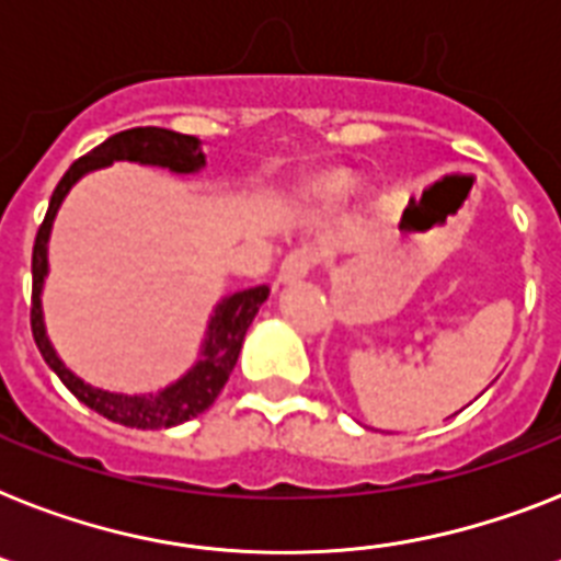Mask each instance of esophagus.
Returning <instances> with one entry per match:
<instances>
[{"mask_svg":"<svg viewBox=\"0 0 561 561\" xmlns=\"http://www.w3.org/2000/svg\"><path fill=\"white\" fill-rule=\"evenodd\" d=\"M314 263H318V254H314L312 249H295V252L286 254L284 263H280L277 280H280V284H295V280H300V277H307L309 272H312Z\"/></svg>","mask_w":561,"mask_h":561,"instance_id":"34e87169","label":"esophagus"}]
</instances>
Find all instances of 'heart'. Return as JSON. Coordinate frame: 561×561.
I'll list each match as a JSON object with an SVG mask.
<instances>
[{"mask_svg": "<svg viewBox=\"0 0 561 561\" xmlns=\"http://www.w3.org/2000/svg\"><path fill=\"white\" fill-rule=\"evenodd\" d=\"M355 188L353 174L346 171H323L309 183V192H312L314 201L327 203V206H335V203H344Z\"/></svg>", "mask_w": 561, "mask_h": 561, "instance_id": "obj_1", "label": "heart"}]
</instances>
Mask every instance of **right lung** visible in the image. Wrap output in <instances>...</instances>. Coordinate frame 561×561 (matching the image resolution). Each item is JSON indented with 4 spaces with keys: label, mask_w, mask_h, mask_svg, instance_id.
Returning a JSON list of instances; mask_svg holds the SVG:
<instances>
[{
    "label": "right lung",
    "mask_w": 561,
    "mask_h": 561,
    "mask_svg": "<svg viewBox=\"0 0 561 561\" xmlns=\"http://www.w3.org/2000/svg\"><path fill=\"white\" fill-rule=\"evenodd\" d=\"M114 160H128V163L140 165H160V169L178 171V174H194L206 165V157L201 151V140L192 134H178L169 128H157V125H146V128H128L80 157L71 169L65 171L62 180L57 183L54 194H50L48 211L42 220L39 231L34 240V261H31V272H34V298H31V332L39 346L42 358L54 373L59 375V381L80 398L82 404L91 407L94 413L105 415L108 421H117L123 427L137 430H160L174 427L188 419H197L203 410L215 404V398L229 381L231 369L238 364L240 346H243V335H247L249 323L254 321V314L261 309V304L270 298V286H252V289L234 291L229 298H224L215 307V314L208 321L206 341H203L201 358L188 369L180 381L165 387L163 392H148V396H123V392H105L100 387H91L65 367L59 355L54 353L48 335H45V321H42V284L48 275V238L54 217H57L59 206H62L65 194L71 192V186L82 174L94 169L111 165Z\"/></svg>",
    "instance_id": "obj_1"
}]
</instances>
